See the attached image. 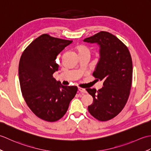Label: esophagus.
Here are the masks:
<instances>
[{"instance_id":"34e87169","label":"esophagus","mask_w":151,"mask_h":151,"mask_svg":"<svg viewBox=\"0 0 151 151\" xmlns=\"http://www.w3.org/2000/svg\"><path fill=\"white\" fill-rule=\"evenodd\" d=\"M78 91H81V93H86V90L85 89H84V88H81V87H78Z\"/></svg>"}]
</instances>
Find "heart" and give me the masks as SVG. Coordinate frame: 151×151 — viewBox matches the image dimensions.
I'll use <instances>...</instances> for the list:
<instances>
[{"mask_svg": "<svg viewBox=\"0 0 151 151\" xmlns=\"http://www.w3.org/2000/svg\"><path fill=\"white\" fill-rule=\"evenodd\" d=\"M75 50L76 53L78 54L79 57L84 56H90L91 53V50L90 47L84 44H80L75 47Z\"/></svg>", "mask_w": 151, "mask_h": 151, "instance_id": "obj_1", "label": "heart"}]
</instances>
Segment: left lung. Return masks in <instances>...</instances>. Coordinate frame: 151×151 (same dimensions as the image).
I'll list each match as a JSON object with an SVG mask.
<instances>
[{
	"instance_id": "1",
	"label": "left lung",
	"mask_w": 151,
	"mask_h": 151,
	"mask_svg": "<svg viewBox=\"0 0 151 151\" xmlns=\"http://www.w3.org/2000/svg\"><path fill=\"white\" fill-rule=\"evenodd\" d=\"M100 46V59L93 75L103 81L99 89H86L93 98L88 111L101 121L113 119L120 113L129 99L132 81V61L127 47L108 32L101 31L84 40Z\"/></svg>"
}]
</instances>
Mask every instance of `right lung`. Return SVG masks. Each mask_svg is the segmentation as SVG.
Masks as SVG:
<instances>
[{"label":"right lung","instance_id":"obj_1","mask_svg":"<svg viewBox=\"0 0 151 151\" xmlns=\"http://www.w3.org/2000/svg\"><path fill=\"white\" fill-rule=\"evenodd\" d=\"M73 42L44 34L34 40L21 56L19 78L22 96L37 117L48 122L60 119L77 92L76 86H65L53 78L58 70L57 56Z\"/></svg>","mask_w":151,"mask_h":151}]
</instances>
